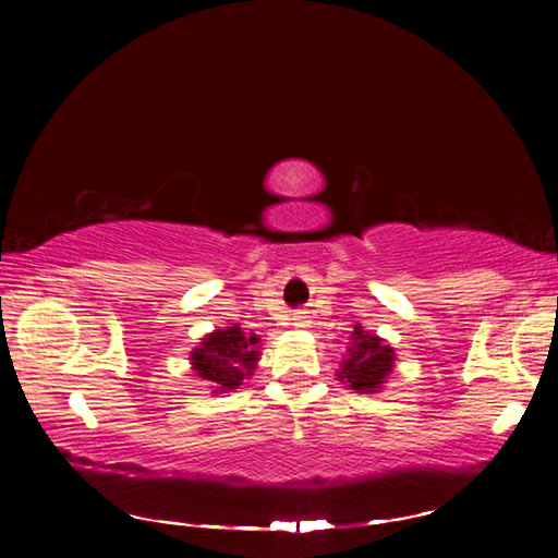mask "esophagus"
<instances>
[{"label":"esophagus","mask_w":558,"mask_h":558,"mask_svg":"<svg viewBox=\"0 0 558 558\" xmlns=\"http://www.w3.org/2000/svg\"><path fill=\"white\" fill-rule=\"evenodd\" d=\"M310 325V319H307V315H302V313H298L295 317H292V327H307Z\"/></svg>","instance_id":"34e87169"}]
</instances>
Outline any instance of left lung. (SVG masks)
<instances>
[{
    "instance_id": "left-lung-1",
    "label": "left lung",
    "mask_w": 558,
    "mask_h": 558,
    "mask_svg": "<svg viewBox=\"0 0 558 558\" xmlns=\"http://www.w3.org/2000/svg\"><path fill=\"white\" fill-rule=\"evenodd\" d=\"M396 352L379 335L366 332L362 325H354L349 347L339 362L337 379L356 393H376L384 389L386 379L393 372Z\"/></svg>"
}]
</instances>
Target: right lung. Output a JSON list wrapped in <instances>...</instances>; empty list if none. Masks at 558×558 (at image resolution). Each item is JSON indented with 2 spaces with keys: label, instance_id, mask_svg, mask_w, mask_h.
Listing matches in <instances>:
<instances>
[{
  "label": "right lung",
  "instance_id": "1",
  "mask_svg": "<svg viewBox=\"0 0 558 558\" xmlns=\"http://www.w3.org/2000/svg\"><path fill=\"white\" fill-rule=\"evenodd\" d=\"M258 342V335H245L239 325L214 329L192 349L189 364L199 379L209 381L214 393H229L256 372L260 359Z\"/></svg>",
  "mask_w": 558,
  "mask_h": 558
}]
</instances>
